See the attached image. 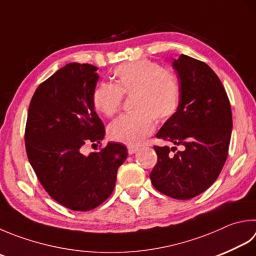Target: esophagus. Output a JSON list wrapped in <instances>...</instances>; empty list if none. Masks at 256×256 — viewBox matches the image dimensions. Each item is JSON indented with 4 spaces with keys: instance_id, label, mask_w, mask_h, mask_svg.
<instances>
[{
    "instance_id": "1",
    "label": "esophagus",
    "mask_w": 256,
    "mask_h": 256,
    "mask_svg": "<svg viewBox=\"0 0 256 256\" xmlns=\"http://www.w3.org/2000/svg\"><path fill=\"white\" fill-rule=\"evenodd\" d=\"M138 147H134V146H129L128 147V154L129 155H134V152H138Z\"/></svg>"
}]
</instances>
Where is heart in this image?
Segmentation results:
<instances>
[{
    "label": "heart",
    "mask_w": 256,
    "mask_h": 256,
    "mask_svg": "<svg viewBox=\"0 0 256 256\" xmlns=\"http://www.w3.org/2000/svg\"><path fill=\"white\" fill-rule=\"evenodd\" d=\"M114 84H100L92 94L99 112L112 117L122 107L124 96L132 97L134 114H124L110 124V139L136 146L155 129V120L162 122L176 112L180 88L170 71L149 60L126 62L114 68Z\"/></svg>",
    "instance_id": "b5f03b06"
}]
</instances>
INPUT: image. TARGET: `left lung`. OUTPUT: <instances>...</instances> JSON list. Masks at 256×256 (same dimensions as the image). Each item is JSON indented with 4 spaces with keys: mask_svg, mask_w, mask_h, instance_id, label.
<instances>
[{
    "mask_svg": "<svg viewBox=\"0 0 256 256\" xmlns=\"http://www.w3.org/2000/svg\"><path fill=\"white\" fill-rule=\"evenodd\" d=\"M172 66L180 81V104L156 137L182 149L176 153L177 147L154 146L158 159L150 180L162 194L190 200L220 176L228 155L232 112L220 78L205 62L182 54Z\"/></svg>",
    "mask_w": 256,
    "mask_h": 256,
    "instance_id": "8db88e82",
    "label": "left lung"
}]
</instances>
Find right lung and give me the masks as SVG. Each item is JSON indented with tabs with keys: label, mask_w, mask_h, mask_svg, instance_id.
I'll return each mask as SVG.
<instances>
[{
	"label": "right lung",
	"mask_w": 256,
	"mask_h": 256,
	"mask_svg": "<svg viewBox=\"0 0 256 256\" xmlns=\"http://www.w3.org/2000/svg\"><path fill=\"white\" fill-rule=\"evenodd\" d=\"M97 70L92 64H68L38 86L28 106L24 134L28 162L48 194L72 210L102 204L128 155L118 142L84 154V144H99L104 136L92 102Z\"/></svg>",
	"instance_id": "add662e5"
}]
</instances>
